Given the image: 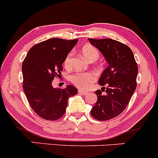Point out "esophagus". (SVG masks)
I'll return each mask as SVG.
<instances>
[{
  "label": "esophagus",
  "mask_w": 158,
  "mask_h": 158,
  "mask_svg": "<svg viewBox=\"0 0 158 158\" xmlns=\"http://www.w3.org/2000/svg\"><path fill=\"white\" fill-rule=\"evenodd\" d=\"M78 93H80V94H82V95H84H84H86L88 92H87V91H86V90H82V89H79Z\"/></svg>",
  "instance_id": "esophagus-1"
}]
</instances>
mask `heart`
<instances>
[{
	"mask_svg": "<svg viewBox=\"0 0 158 158\" xmlns=\"http://www.w3.org/2000/svg\"><path fill=\"white\" fill-rule=\"evenodd\" d=\"M81 52L87 60H92L99 57V51L93 45L86 44L84 45L81 48ZM72 52H69L66 56L64 61V65L66 69H69L71 65V60H72ZM96 80V75L92 72H85V73H76L71 77V81L73 84L77 87L81 89H86L90 86L93 81Z\"/></svg>",
	"mask_w": 158,
	"mask_h": 158,
	"instance_id": "b5f03b06",
	"label": "heart"
}]
</instances>
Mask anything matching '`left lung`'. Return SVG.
Returning a JSON list of instances; mask_svg holds the SVG:
<instances>
[{
	"label": "left lung",
	"mask_w": 158,
	"mask_h": 158,
	"mask_svg": "<svg viewBox=\"0 0 158 158\" xmlns=\"http://www.w3.org/2000/svg\"><path fill=\"white\" fill-rule=\"evenodd\" d=\"M89 41L108 64L99 79L100 85L106 87L95 92L97 101L91 115L96 120H108L120 114L130 102L136 88L138 66L131 49L118 40L89 38ZM104 90L106 95L101 94Z\"/></svg>",
	"instance_id": "8db88e82"
}]
</instances>
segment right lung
Listing matches in <instances>:
<instances>
[{
	"label": "right lung",
	"instance_id": "right-lung-1",
	"mask_svg": "<svg viewBox=\"0 0 158 158\" xmlns=\"http://www.w3.org/2000/svg\"><path fill=\"white\" fill-rule=\"evenodd\" d=\"M78 39L51 38L31 47L23 61V89L33 111L47 120L63 116L68 99L77 93L72 85L65 89L52 86L54 77L61 74L62 63Z\"/></svg>",
	"mask_w": 158,
	"mask_h": 158
}]
</instances>
